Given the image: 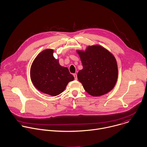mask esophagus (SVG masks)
Segmentation results:
<instances>
[{
	"mask_svg": "<svg viewBox=\"0 0 147 147\" xmlns=\"http://www.w3.org/2000/svg\"><path fill=\"white\" fill-rule=\"evenodd\" d=\"M73 76L74 77V78H75V80H77V74H73Z\"/></svg>",
	"mask_w": 147,
	"mask_h": 147,
	"instance_id": "obj_1",
	"label": "esophagus"
}]
</instances>
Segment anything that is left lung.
<instances>
[{"label":"left lung","instance_id":"8db88e82","mask_svg":"<svg viewBox=\"0 0 147 147\" xmlns=\"http://www.w3.org/2000/svg\"><path fill=\"white\" fill-rule=\"evenodd\" d=\"M83 69L77 74L86 92L100 96L111 91L118 78V66L114 56L99 45L88 46L85 51L77 50Z\"/></svg>","mask_w":147,"mask_h":147}]
</instances>
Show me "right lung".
Returning <instances> with one entry per match:
<instances>
[{
  "label": "right lung",
  "instance_id": "1",
  "mask_svg": "<svg viewBox=\"0 0 147 147\" xmlns=\"http://www.w3.org/2000/svg\"><path fill=\"white\" fill-rule=\"evenodd\" d=\"M54 50L46 49L36 57L30 67V78L40 92L55 96L64 91L74 78L67 67L59 65L53 55Z\"/></svg>",
  "mask_w": 147,
  "mask_h": 147
}]
</instances>
